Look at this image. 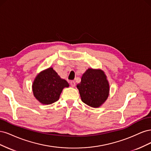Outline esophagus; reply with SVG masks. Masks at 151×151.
Returning <instances> with one entry per match:
<instances>
[{
  "label": "esophagus",
  "instance_id": "obj_1",
  "mask_svg": "<svg viewBox=\"0 0 151 151\" xmlns=\"http://www.w3.org/2000/svg\"><path fill=\"white\" fill-rule=\"evenodd\" d=\"M70 84L72 87H74L76 86V83L74 81H70Z\"/></svg>",
  "mask_w": 151,
  "mask_h": 151
}]
</instances>
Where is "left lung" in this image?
<instances>
[{
    "mask_svg": "<svg viewBox=\"0 0 151 151\" xmlns=\"http://www.w3.org/2000/svg\"><path fill=\"white\" fill-rule=\"evenodd\" d=\"M82 101L89 106L97 108L108 97L109 87L103 71L88 68L77 85Z\"/></svg>",
    "mask_w": 151,
    "mask_h": 151,
    "instance_id": "obj_1",
    "label": "left lung"
}]
</instances>
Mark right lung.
Segmentation results:
<instances>
[{
	"label": "right lung",
	"mask_w": 151,
	"mask_h": 151,
	"mask_svg": "<svg viewBox=\"0 0 151 151\" xmlns=\"http://www.w3.org/2000/svg\"><path fill=\"white\" fill-rule=\"evenodd\" d=\"M68 86L67 82L61 79L53 68H49L36 76L33 91L40 103L50 104L57 101L63 89Z\"/></svg>",
	"instance_id": "obj_1"
}]
</instances>
